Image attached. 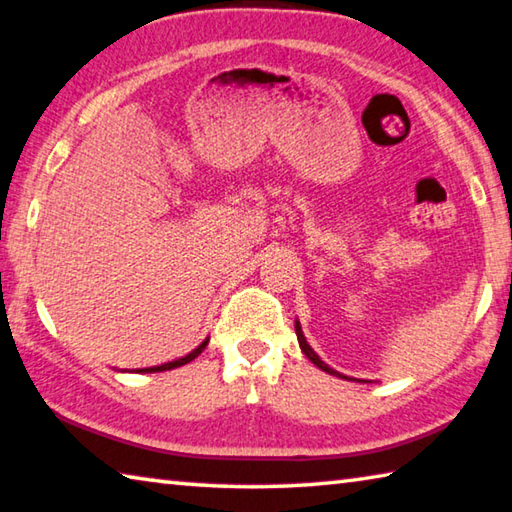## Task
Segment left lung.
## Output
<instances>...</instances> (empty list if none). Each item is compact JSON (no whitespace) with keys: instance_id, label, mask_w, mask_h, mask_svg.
<instances>
[{"instance_id":"left-lung-1","label":"left lung","mask_w":512,"mask_h":512,"mask_svg":"<svg viewBox=\"0 0 512 512\" xmlns=\"http://www.w3.org/2000/svg\"><path fill=\"white\" fill-rule=\"evenodd\" d=\"M295 333H297V342H300V349L304 351V356H306V358H309V360L313 362V365H315V367H320L322 371H327V374H331V376H338V378H347V376H342V374H338V371H336V369H331V367L327 365V362H324V360H320V356H318V353H315V351L311 349V345H309V342H306V338H304V333H302V327H300V322H297V320H295ZM347 380H351V378H347Z\"/></svg>"}]
</instances>
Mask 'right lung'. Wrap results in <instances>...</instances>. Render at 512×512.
Instances as JSON below:
<instances>
[{"label": "right lung", "instance_id": "add662e5", "mask_svg": "<svg viewBox=\"0 0 512 512\" xmlns=\"http://www.w3.org/2000/svg\"><path fill=\"white\" fill-rule=\"evenodd\" d=\"M208 340L210 338H206L201 342V345L197 347V349H192L188 356H183V358H176V360H172V362H163V365H156V367H145V369H138L141 371V374H154V371H170V369H176V367H181V365H188V362H192L194 358L199 356V353L208 347Z\"/></svg>", "mask_w": 512, "mask_h": 512}]
</instances>
